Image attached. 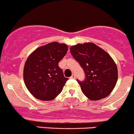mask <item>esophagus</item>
Returning <instances> with one entry per match:
<instances>
[{
	"instance_id": "1",
	"label": "esophagus",
	"mask_w": 134,
	"mask_h": 134,
	"mask_svg": "<svg viewBox=\"0 0 134 134\" xmlns=\"http://www.w3.org/2000/svg\"><path fill=\"white\" fill-rule=\"evenodd\" d=\"M75 78H76V75L72 74V76L70 77V79H75Z\"/></svg>"
}]
</instances>
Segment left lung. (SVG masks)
<instances>
[{
    "label": "left lung",
    "instance_id": "left-lung-1",
    "mask_svg": "<svg viewBox=\"0 0 134 134\" xmlns=\"http://www.w3.org/2000/svg\"><path fill=\"white\" fill-rule=\"evenodd\" d=\"M70 53L85 73L83 81L77 80L83 93L92 100L107 97L118 80L117 66L111 57L92 43L72 46Z\"/></svg>",
    "mask_w": 134,
    "mask_h": 134
}]
</instances>
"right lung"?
I'll list each match as a JSON object with an SVG mask.
<instances>
[{
  "instance_id": "obj_1",
  "label": "right lung",
  "mask_w": 134,
  "mask_h": 134,
  "mask_svg": "<svg viewBox=\"0 0 134 134\" xmlns=\"http://www.w3.org/2000/svg\"><path fill=\"white\" fill-rule=\"evenodd\" d=\"M68 51V46L57 42L34 51L27 59L24 69L25 86L37 99L51 100L62 91L68 78L58 66Z\"/></svg>"
}]
</instances>
